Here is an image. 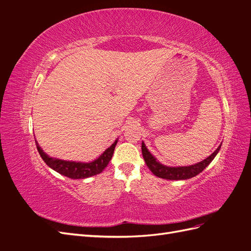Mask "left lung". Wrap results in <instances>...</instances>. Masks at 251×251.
Segmentation results:
<instances>
[{
  "label": "left lung",
  "instance_id": "1",
  "mask_svg": "<svg viewBox=\"0 0 251 251\" xmlns=\"http://www.w3.org/2000/svg\"><path fill=\"white\" fill-rule=\"evenodd\" d=\"M220 146L214 153H212L209 157L206 159H204L203 161L194 164V165H189V166H179V168H170V166H165L161 163H159L155 157H153L150 151H148L146 144L142 142L141 144V151H142V156L144 161H146L148 168L151 170V172L153 173L155 176L159 178H163V179H168V180H186L189 178H193L197 175L200 174L206 166L214 160V158L218 154V151H220Z\"/></svg>",
  "mask_w": 251,
  "mask_h": 251
}]
</instances>
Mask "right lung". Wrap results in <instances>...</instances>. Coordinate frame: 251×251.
Segmentation results:
<instances>
[{"label":"right lung","instance_id":"add662e5","mask_svg":"<svg viewBox=\"0 0 251 251\" xmlns=\"http://www.w3.org/2000/svg\"><path fill=\"white\" fill-rule=\"evenodd\" d=\"M116 143L117 140L114 142L110 148L105 150L103 151V154H101L100 157L97 158L93 162L81 163L74 161H65L60 160V159L49 157L46 153H44V151L41 149L39 143L35 140L37 151H39L42 159L46 162L49 168L71 179H85L101 173L112 159Z\"/></svg>","mask_w":251,"mask_h":251}]
</instances>
